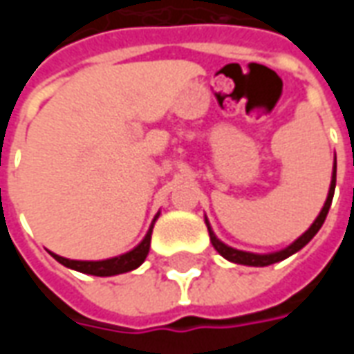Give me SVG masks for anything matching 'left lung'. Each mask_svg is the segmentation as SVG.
<instances>
[{"instance_id": "left-lung-1", "label": "left lung", "mask_w": 354, "mask_h": 354, "mask_svg": "<svg viewBox=\"0 0 354 354\" xmlns=\"http://www.w3.org/2000/svg\"><path fill=\"white\" fill-rule=\"evenodd\" d=\"M334 189H335V162H334V172H332V184H330V192H328V197H326V203H324V207L320 210V214L317 216V220L313 222V225L309 230L305 231L301 237L294 241L292 245L286 246L284 250H279V252H273V254H252V252H243V250H235V248H231V246L223 245L222 241H218L214 235V231L210 230V223L207 220V225H208V233H210V241H212V246H214L218 252L222 254L225 260L233 261V263H241V266H254V267H266V266H271V263H277V261H282L286 260L288 256L292 254H296L297 250H301L309 241H311L319 230L322 227V223L326 220L328 216V210H330V205H332V199H334Z\"/></svg>"}]
</instances>
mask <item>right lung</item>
Here are the masks:
<instances>
[{"label":"right lung","mask_w":354,"mask_h":354,"mask_svg":"<svg viewBox=\"0 0 354 354\" xmlns=\"http://www.w3.org/2000/svg\"><path fill=\"white\" fill-rule=\"evenodd\" d=\"M157 220V216H155ZM153 220V222H155ZM151 231H153V223L151 227L146 233L144 241L140 243L136 248H132L131 252L121 254L117 258H109V260H100V261H80V260H68V258H62V256H57V254L50 252V256L62 263V266L70 267V269H75L80 273L94 274V277H111V274L127 273V271H132L144 263L147 252H149V243H151Z\"/></svg>","instance_id":"1"}]
</instances>
